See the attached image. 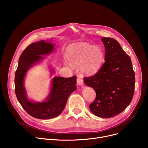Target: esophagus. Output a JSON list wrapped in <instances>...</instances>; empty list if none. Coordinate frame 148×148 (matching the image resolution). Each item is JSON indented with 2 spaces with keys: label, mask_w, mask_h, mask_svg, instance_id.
<instances>
[{
  "label": "esophagus",
  "mask_w": 148,
  "mask_h": 148,
  "mask_svg": "<svg viewBox=\"0 0 148 148\" xmlns=\"http://www.w3.org/2000/svg\"><path fill=\"white\" fill-rule=\"evenodd\" d=\"M76 82H77V85H79V86L83 85V79H82V77L81 76H78V77H77V78Z\"/></svg>",
  "instance_id": "obj_1"
}]
</instances>
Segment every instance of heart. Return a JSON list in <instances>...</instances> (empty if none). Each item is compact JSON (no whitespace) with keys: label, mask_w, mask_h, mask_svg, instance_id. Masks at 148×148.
Here are the masks:
<instances>
[{"label":"heart","mask_w":148,"mask_h":148,"mask_svg":"<svg viewBox=\"0 0 148 148\" xmlns=\"http://www.w3.org/2000/svg\"><path fill=\"white\" fill-rule=\"evenodd\" d=\"M67 66H80L81 72L91 75L97 72L104 60L101 48L97 45H92L86 42H77L69 45L66 51Z\"/></svg>","instance_id":"heart-1"}]
</instances>
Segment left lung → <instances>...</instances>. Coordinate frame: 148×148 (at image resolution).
<instances>
[{"label": "left lung", "mask_w": 148, "mask_h": 148, "mask_svg": "<svg viewBox=\"0 0 148 148\" xmlns=\"http://www.w3.org/2000/svg\"><path fill=\"white\" fill-rule=\"evenodd\" d=\"M105 48V63L94 76L84 77L85 85L96 92L90 105L95 116L109 118L122 112L131 103L134 91L135 75L130 57L118 42L102 38Z\"/></svg>", "instance_id": "obj_1"}]
</instances>
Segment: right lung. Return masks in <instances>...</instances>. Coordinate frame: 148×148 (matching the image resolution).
<instances>
[{
  "mask_svg": "<svg viewBox=\"0 0 148 148\" xmlns=\"http://www.w3.org/2000/svg\"><path fill=\"white\" fill-rule=\"evenodd\" d=\"M49 41L42 40L32 43L23 52L18 67L15 75V92L23 108L32 116L41 119L54 118L62 114L67 99L72 92L76 90V77H54L51 82V87L47 97L42 101L30 99L24 86L25 77L29 70L45 60L48 56L56 51L55 45ZM51 75L55 70L49 66Z\"/></svg>",
  "mask_w": 148,
  "mask_h": 148,
  "instance_id": "right-lung-1",
  "label": "right lung"
}]
</instances>
